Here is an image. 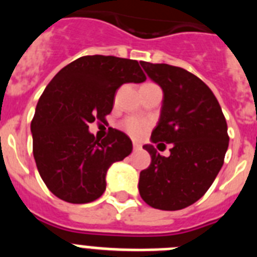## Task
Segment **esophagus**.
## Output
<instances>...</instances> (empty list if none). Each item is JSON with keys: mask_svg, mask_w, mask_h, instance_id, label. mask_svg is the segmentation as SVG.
Masks as SVG:
<instances>
[{"mask_svg": "<svg viewBox=\"0 0 257 257\" xmlns=\"http://www.w3.org/2000/svg\"><path fill=\"white\" fill-rule=\"evenodd\" d=\"M133 147H134V151H139V149L142 148V145H140L139 143H136V142H134Z\"/></svg>", "mask_w": 257, "mask_h": 257, "instance_id": "1", "label": "esophagus"}]
</instances>
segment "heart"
Instances as JSON below:
<instances>
[{
	"label": "heart",
	"instance_id": "obj_1",
	"mask_svg": "<svg viewBox=\"0 0 257 257\" xmlns=\"http://www.w3.org/2000/svg\"><path fill=\"white\" fill-rule=\"evenodd\" d=\"M121 126L131 138L138 139V138H142L147 133V130L151 127V122L148 119H145V118L127 117L126 119H123Z\"/></svg>",
	"mask_w": 257,
	"mask_h": 257
}]
</instances>
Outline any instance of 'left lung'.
Here are the masks:
<instances>
[{"instance_id": "obj_1", "label": "left lung", "mask_w": 257, "mask_h": 257, "mask_svg": "<svg viewBox=\"0 0 257 257\" xmlns=\"http://www.w3.org/2000/svg\"><path fill=\"white\" fill-rule=\"evenodd\" d=\"M140 64L163 91L151 140L172 148L163 157L152 144L143 147L152 162L140 172L139 193L151 207L181 210L207 192L221 169L229 145L225 117L213 92L197 76L174 65Z\"/></svg>"}]
</instances>
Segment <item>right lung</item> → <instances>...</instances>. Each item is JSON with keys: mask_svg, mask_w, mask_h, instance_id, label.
Here are the masks:
<instances>
[{"mask_svg": "<svg viewBox=\"0 0 257 257\" xmlns=\"http://www.w3.org/2000/svg\"><path fill=\"white\" fill-rule=\"evenodd\" d=\"M145 79L136 60L87 55L50 81L36 106L31 131L38 172L52 194L77 205L103 194L106 171L133 152V143L115 128L100 142L90 134L88 123L105 119L123 83Z\"/></svg>", "mask_w": 257, "mask_h": 257, "instance_id": "1", "label": "right lung"}]
</instances>
